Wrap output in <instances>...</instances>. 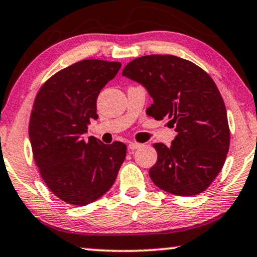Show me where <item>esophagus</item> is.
Instances as JSON below:
<instances>
[{
	"label": "esophagus",
	"mask_w": 257,
	"mask_h": 257,
	"mask_svg": "<svg viewBox=\"0 0 257 257\" xmlns=\"http://www.w3.org/2000/svg\"><path fill=\"white\" fill-rule=\"evenodd\" d=\"M142 147V144H139V143H130L128 144V149L130 150H136V149H139Z\"/></svg>",
	"instance_id": "34e87169"
}]
</instances>
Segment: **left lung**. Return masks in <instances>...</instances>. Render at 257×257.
<instances>
[{
    "label": "left lung",
    "mask_w": 257,
    "mask_h": 257,
    "mask_svg": "<svg viewBox=\"0 0 257 257\" xmlns=\"http://www.w3.org/2000/svg\"><path fill=\"white\" fill-rule=\"evenodd\" d=\"M122 76L153 97L148 115L170 119L177 132L170 147L154 144L153 182L175 195L204 192L223 168L230 145L226 108L216 83L194 63L172 55L139 57L123 68Z\"/></svg>",
    "instance_id": "obj_1"
}]
</instances>
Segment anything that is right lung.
I'll use <instances>...</instances> for the list:
<instances>
[{
  "instance_id": "1",
  "label": "right lung",
  "mask_w": 257,
  "mask_h": 257,
  "mask_svg": "<svg viewBox=\"0 0 257 257\" xmlns=\"http://www.w3.org/2000/svg\"><path fill=\"white\" fill-rule=\"evenodd\" d=\"M119 62L85 59L50 77L38 91L31 113L32 153L44 182L70 205L84 206L115 181L126 156L121 142L83 138L97 119L100 90L118 74Z\"/></svg>"
}]
</instances>
